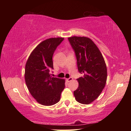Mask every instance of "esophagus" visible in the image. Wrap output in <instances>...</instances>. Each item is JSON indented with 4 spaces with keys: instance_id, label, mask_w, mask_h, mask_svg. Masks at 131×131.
Instances as JSON below:
<instances>
[{
    "instance_id": "34e87169",
    "label": "esophagus",
    "mask_w": 131,
    "mask_h": 131,
    "mask_svg": "<svg viewBox=\"0 0 131 131\" xmlns=\"http://www.w3.org/2000/svg\"><path fill=\"white\" fill-rule=\"evenodd\" d=\"M66 80H67L68 82H70V81L73 80V78H72V77H70V78L66 79Z\"/></svg>"
}]
</instances>
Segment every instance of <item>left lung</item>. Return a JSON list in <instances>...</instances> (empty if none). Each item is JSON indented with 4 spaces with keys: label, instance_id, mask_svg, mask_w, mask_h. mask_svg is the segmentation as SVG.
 Segmentation results:
<instances>
[{
    "label": "left lung",
    "instance_id": "1",
    "mask_svg": "<svg viewBox=\"0 0 131 131\" xmlns=\"http://www.w3.org/2000/svg\"><path fill=\"white\" fill-rule=\"evenodd\" d=\"M69 41L76 53L79 72L83 77L77 79L79 87L74 91L78 102L88 105L102 92L107 80V67L100 50L87 37L72 36Z\"/></svg>",
    "mask_w": 131,
    "mask_h": 131
}]
</instances>
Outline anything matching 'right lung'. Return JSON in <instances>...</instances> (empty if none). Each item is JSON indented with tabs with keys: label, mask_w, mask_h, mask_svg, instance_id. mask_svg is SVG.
<instances>
[{
	"label": "right lung",
	"mask_w": 131,
	"mask_h": 131,
	"mask_svg": "<svg viewBox=\"0 0 131 131\" xmlns=\"http://www.w3.org/2000/svg\"><path fill=\"white\" fill-rule=\"evenodd\" d=\"M63 37H53L39 44L30 53L25 68L28 89L39 103L51 106L58 102L65 88V80L50 76L53 68L52 55Z\"/></svg>",
	"instance_id": "add662e5"
}]
</instances>
